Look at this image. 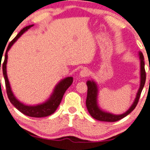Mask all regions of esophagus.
Returning a JSON list of instances; mask_svg holds the SVG:
<instances>
[{
  "label": "esophagus",
  "instance_id": "34e87169",
  "mask_svg": "<svg viewBox=\"0 0 150 150\" xmlns=\"http://www.w3.org/2000/svg\"><path fill=\"white\" fill-rule=\"evenodd\" d=\"M90 75V71L87 69H83L79 72V76L81 77H88Z\"/></svg>",
  "mask_w": 150,
  "mask_h": 150
}]
</instances>
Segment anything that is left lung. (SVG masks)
<instances>
[{
    "label": "left lung",
    "instance_id": "left-lung-1",
    "mask_svg": "<svg viewBox=\"0 0 150 150\" xmlns=\"http://www.w3.org/2000/svg\"><path fill=\"white\" fill-rule=\"evenodd\" d=\"M139 56H140L141 60V84L140 88H139V91L137 94V96L135 100H134L133 104L130 107V109L126 111V113L122 115H113L111 113L105 112L100 110V108L97 105V93H98V88L95 82L93 81H88L87 86H88V94L87 98H86V107H87L88 112L90 113V115L94 119L99 121L103 122H116L118 120L122 119V118L126 117L129 113L132 112V111L135 109V107L138 104L139 98H140L141 92L143 87H144L145 79H146V73L145 70V62H144V57L141 52H139Z\"/></svg>",
    "mask_w": 150,
    "mask_h": 150
}]
</instances>
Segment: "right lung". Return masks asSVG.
Wrapping results in <instances>:
<instances>
[{
    "label": "right lung",
    "instance_id": "1",
    "mask_svg": "<svg viewBox=\"0 0 150 150\" xmlns=\"http://www.w3.org/2000/svg\"><path fill=\"white\" fill-rule=\"evenodd\" d=\"M33 26V25H29V26L24 27V28H23L22 30H21L20 32L17 35L16 37L9 43V45H8V47L7 48V50H6L5 55V60H4V62L3 63V73L4 78H5L6 90H7L8 98H9L10 102L12 103L13 105L17 109H18L20 112L24 113V115H28V116L33 117H43L52 115V113L55 112V111L56 110L57 108H58L61 100H62L64 92H66V90L67 89H68L69 86L72 84L73 78L71 77H69L62 79L60 82H59L58 85L56 86V88H55L53 94H52L51 97L49 98V100L46 101L45 103H43V104L36 105V106H27V105L22 104V103H20V101L17 100L11 91L9 80H8L7 75V69H6V68H7V52L9 50L10 48H11L13 44L17 41V39H18L23 33L26 32L28 29L30 28V27H32Z\"/></svg>",
    "mask_w": 150,
    "mask_h": 150
}]
</instances>
